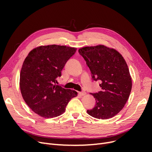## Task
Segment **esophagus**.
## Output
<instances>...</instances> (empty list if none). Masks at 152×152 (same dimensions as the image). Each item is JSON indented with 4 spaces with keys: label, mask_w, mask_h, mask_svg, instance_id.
Segmentation results:
<instances>
[{
    "label": "esophagus",
    "mask_w": 152,
    "mask_h": 152,
    "mask_svg": "<svg viewBox=\"0 0 152 152\" xmlns=\"http://www.w3.org/2000/svg\"><path fill=\"white\" fill-rule=\"evenodd\" d=\"M79 94L80 95V96H84V95H86V92H79Z\"/></svg>",
    "instance_id": "obj_1"
}]
</instances>
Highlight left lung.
<instances>
[{
  "label": "left lung",
  "instance_id": "1",
  "mask_svg": "<svg viewBox=\"0 0 152 152\" xmlns=\"http://www.w3.org/2000/svg\"><path fill=\"white\" fill-rule=\"evenodd\" d=\"M79 53L89 68L93 79L102 82V91L91 93L96 99V105L87 113L99 119L116 115L126 103L132 89L131 77L125 59L117 50L103 45L82 48Z\"/></svg>",
  "mask_w": 152,
  "mask_h": 152
}]
</instances>
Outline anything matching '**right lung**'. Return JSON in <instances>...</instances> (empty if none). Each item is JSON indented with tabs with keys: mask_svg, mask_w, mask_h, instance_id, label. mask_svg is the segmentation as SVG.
<instances>
[{
	"mask_svg": "<svg viewBox=\"0 0 152 152\" xmlns=\"http://www.w3.org/2000/svg\"><path fill=\"white\" fill-rule=\"evenodd\" d=\"M77 48L59 45H41L28 53L20 72L23 98L33 112L44 118L65 112L68 102L76 97L74 90L56 85V79Z\"/></svg>",
	"mask_w": 152,
	"mask_h": 152,
	"instance_id": "1",
	"label": "right lung"
}]
</instances>
